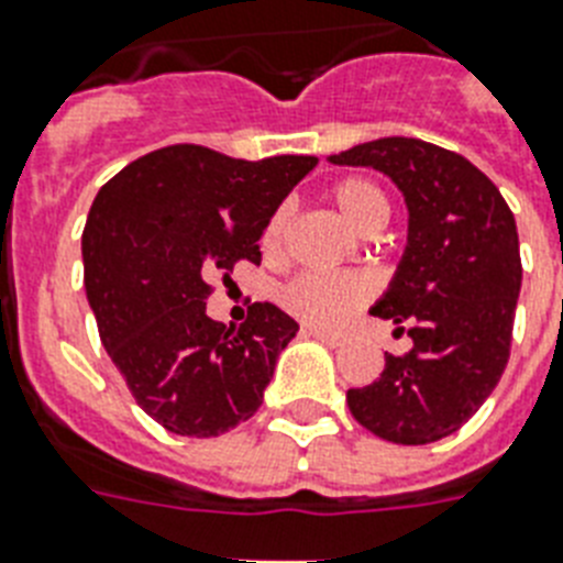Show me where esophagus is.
I'll return each instance as SVG.
<instances>
[{"mask_svg":"<svg viewBox=\"0 0 563 563\" xmlns=\"http://www.w3.org/2000/svg\"><path fill=\"white\" fill-rule=\"evenodd\" d=\"M306 332H309L312 338H318V341H323V344H329V346H341V344H344V338H346L344 332H332V329H321V327H309Z\"/></svg>","mask_w":563,"mask_h":563,"instance_id":"obj_1","label":"esophagus"}]
</instances>
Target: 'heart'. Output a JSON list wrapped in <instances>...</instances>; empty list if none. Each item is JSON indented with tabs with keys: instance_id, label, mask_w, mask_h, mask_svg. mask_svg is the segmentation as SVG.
Listing matches in <instances>:
<instances>
[{
	"instance_id": "heart-1",
	"label": "heart",
	"mask_w": 563,
	"mask_h": 563,
	"mask_svg": "<svg viewBox=\"0 0 563 563\" xmlns=\"http://www.w3.org/2000/svg\"><path fill=\"white\" fill-rule=\"evenodd\" d=\"M329 199L346 225L364 236L378 234L390 219V199L382 187L367 176H344L332 181ZM289 231V210L277 208L263 228V249L268 254H280ZM373 295L369 280L350 272H300L289 283H283L277 300L291 318L309 327H338L344 323Z\"/></svg>"
}]
</instances>
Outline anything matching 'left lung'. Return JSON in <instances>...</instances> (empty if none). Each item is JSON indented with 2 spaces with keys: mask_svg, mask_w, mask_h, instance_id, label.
Returning a JSON list of instances; mask_svg holds the SVG:
<instances>
[{
  "mask_svg": "<svg viewBox=\"0 0 563 563\" xmlns=\"http://www.w3.org/2000/svg\"><path fill=\"white\" fill-rule=\"evenodd\" d=\"M329 162L387 173L410 210L408 249L373 314L399 323L413 350L385 353L373 385L346 390L350 413L396 445L451 437L509 361L523 274L515 217L486 173L428 141H367Z\"/></svg>",
  "mask_w": 563,
  "mask_h": 563,
  "instance_id": "obj_1",
  "label": "left lung"
}]
</instances>
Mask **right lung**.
<instances>
[{"mask_svg":"<svg viewBox=\"0 0 563 563\" xmlns=\"http://www.w3.org/2000/svg\"><path fill=\"white\" fill-rule=\"evenodd\" d=\"M314 155L231 158L199 144L153 150L112 176L84 228V283L100 341L132 399L178 437H219L257 413L297 323L254 303L225 329L210 274L260 266V236Z\"/></svg>","mask_w":563,"mask_h":563,"instance_id":"obj_1","label":"right lung"}]
</instances>
